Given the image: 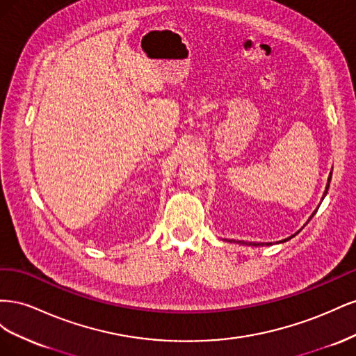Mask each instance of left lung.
<instances>
[{
	"label": "left lung",
	"instance_id": "1",
	"mask_svg": "<svg viewBox=\"0 0 356 356\" xmlns=\"http://www.w3.org/2000/svg\"><path fill=\"white\" fill-rule=\"evenodd\" d=\"M331 175H332V172H330V175H328V181H327V186H325V191H324V195H322V199H321V202L322 200H324V197L327 196V193H328V187H330V182H331ZM321 204V203H319ZM319 204H318V207H316V209L314 211V212H312V215H310V217H309V220L306 221V224L312 220V217H314V215L316 213V211H318V208H319ZM305 224V225H306ZM305 225H303V227H301L298 232H296L294 234H291L289 236V238H286V239H282V241H276V242H245V241H234V239H222V241H227V242H233V243H241V245H248V246H270V245H275V243H284V242H288L289 239H293L294 238V236H297L301 230H303L305 229Z\"/></svg>",
	"mask_w": 356,
	"mask_h": 356
}]
</instances>
